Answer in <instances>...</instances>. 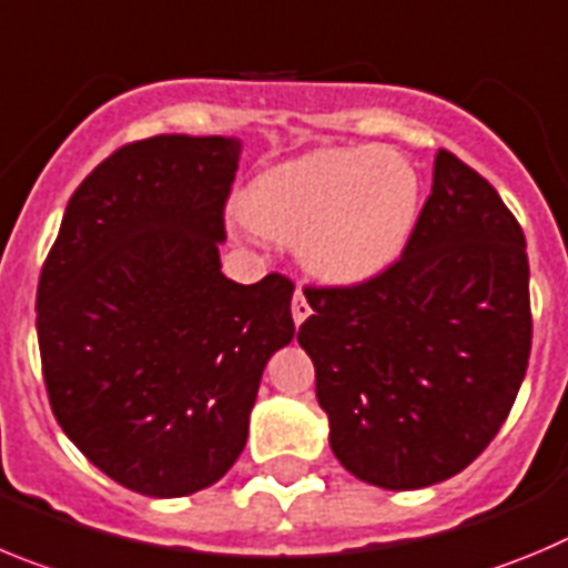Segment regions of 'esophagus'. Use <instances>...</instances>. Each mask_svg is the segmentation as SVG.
<instances>
[{"mask_svg": "<svg viewBox=\"0 0 568 568\" xmlns=\"http://www.w3.org/2000/svg\"><path fill=\"white\" fill-rule=\"evenodd\" d=\"M310 312H312V306H310V301H306V295L301 293V290H295V295H293V321L295 324H304L306 318H310Z\"/></svg>", "mask_w": 568, "mask_h": 568, "instance_id": "34e87169", "label": "esophagus"}]
</instances>
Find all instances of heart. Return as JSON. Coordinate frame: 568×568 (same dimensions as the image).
Segmentation results:
<instances>
[{
  "mask_svg": "<svg viewBox=\"0 0 568 568\" xmlns=\"http://www.w3.org/2000/svg\"><path fill=\"white\" fill-rule=\"evenodd\" d=\"M423 185L403 154L335 145L270 165L247 182L250 227L278 242L329 284H361L392 267L408 244Z\"/></svg>",
  "mask_w": 568,
  "mask_h": 568,
  "instance_id": "1",
  "label": "heart"
}]
</instances>
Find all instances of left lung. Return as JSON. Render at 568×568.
Returning a JSON list of instances; mask_svg holds the SVG:
<instances>
[{
    "instance_id": "1",
    "label": "left lung",
    "mask_w": 568,
    "mask_h": 568,
    "mask_svg": "<svg viewBox=\"0 0 568 568\" xmlns=\"http://www.w3.org/2000/svg\"><path fill=\"white\" fill-rule=\"evenodd\" d=\"M304 295L298 343L352 476L419 490L490 445L527 374L532 315L524 231L485 176L439 149L403 256Z\"/></svg>"
}]
</instances>
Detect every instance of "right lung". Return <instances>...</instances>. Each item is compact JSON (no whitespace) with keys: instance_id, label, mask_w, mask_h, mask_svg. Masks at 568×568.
<instances>
[{"instance_id":"right-lung-1","label":"right lung","mask_w":568,"mask_h":568,"mask_svg":"<svg viewBox=\"0 0 568 568\" xmlns=\"http://www.w3.org/2000/svg\"><path fill=\"white\" fill-rule=\"evenodd\" d=\"M236 138L158 134L70 196L36 293L53 414L98 470L154 498L220 481L244 450L293 281L222 273Z\"/></svg>"}]
</instances>
